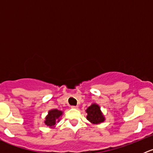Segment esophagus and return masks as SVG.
Wrapping results in <instances>:
<instances>
[{
    "label": "esophagus",
    "mask_w": 153,
    "mask_h": 153,
    "mask_svg": "<svg viewBox=\"0 0 153 153\" xmlns=\"http://www.w3.org/2000/svg\"><path fill=\"white\" fill-rule=\"evenodd\" d=\"M71 108H72V109H78V106H71Z\"/></svg>",
    "instance_id": "1"
}]
</instances>
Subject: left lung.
<instances>
[{
  "mask_svg": "<svg viewBox=\"0 0 153 153\" xmlns=\"http://www.w3.org/2000/svg\"><path fill=\"white\" fill-rule=\"evenodd\" d=\"M86 112L87 113L86 119L92 124H100L105 121V117L101 112V107L96 103H92L86 109Z\"/></svg>",
  "mask_w": 153,
  "mask_h": 153,
  "instance_id": "left-lung-1",
  "label": "left lung"
}]
</instances>
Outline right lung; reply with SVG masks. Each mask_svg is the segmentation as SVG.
<instances>
[{
    "label": "right lung",
    "mask_w": 153,
    "mask_h": 153,
    "mask_svg": "<svg viewBox=\"0 0 153 153\" xmlns=\"http://www.w3.org/2000/svg\"><path fill=\"white\" fill-rule=\"evenodd\" d=\"M63 111L57 109H52L48 112V115L46 116L44 124L50 128H55L56 123H58L62 117Z\"/></svg>",
    "instance_id": "1"
}]
</instances>
